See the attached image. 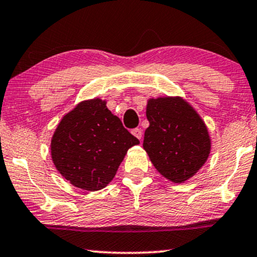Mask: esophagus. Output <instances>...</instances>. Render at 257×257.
<instances>
[{
  "instance_id": "obj_1",
  "label": "esophagus",
  "mask_w": 257,
  "mask_h": 257,
  "mask_svg": "<svg viewBox=\"0 0 257 257\" xmlns=\"http://www.w3.org/2000/svg\"><path fill=\"white\" fill-rule=\"evenodd\" d=\"M131 133L133 136L136 137V138H138L139 140H142V136H143V130L142 128H133L132 131H131Z\"/></svg>"
}]
</instances>
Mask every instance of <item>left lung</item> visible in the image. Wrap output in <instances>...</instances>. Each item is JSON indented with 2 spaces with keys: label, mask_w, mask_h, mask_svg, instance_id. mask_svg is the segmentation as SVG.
<instances>
[{
  "label": "left lung",
  "mask_w": 257,
  "mask_h": 257,
  "mask_svg": "<svg viewBox=\"0 0 257 257\" xmlns=\"http://www.w3.org/2000/svg\"><path fill=\"white\" fill-rule=\"evenodd\" d=\"M146 117L143 146L157 171L174 184L195 175L210 153L208 130L198 112L181 97H159L147 101Z\"/></svg>",
  "instance_id": "8db88e82"
}]
</instances>
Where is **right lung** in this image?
Segmentation results:
<instances>
[{
    "label": "right lung",
    "instance_id": "1",
    "mask_svg": "<svg viewBox=\"0 0 257 257\" xmlns=\"http://www.w3.org/2000/svg\"><path fill=\"white\" fill-rule=\"evenodd\" d=\"M138 144L106 101L94 98L62 118L50 149L56 168L70 184L94 192L110 184L127 150Z\"/></svg>",
    "mask_w": 257,
    "mask_h": 257
}]
</instances>
